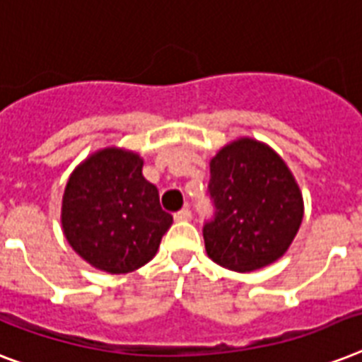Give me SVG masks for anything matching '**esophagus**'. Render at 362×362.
I'll list each match as a JSON object with an SVG mask.
<instances>
[{
	"label": "esophagus",
	"instance_id": "esophagus-1",
	"mask_svg": "<svg viewBox=\"0 0 362 362\" xmlns=\"http://www.w3.org/2000/svg\"><path fill=\"white\" fill-rule=\"evenodd\" d=\"M176 221H189L191 219V211L187 208H182L180 211H176L175 214Z\"/></svg>",
	"mask_w": 362,
	"mask_h": 362
}]
</instances>
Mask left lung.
Segmentation results:
<instances>
[{
    "label": "left lung",
    "mask_w": 362,
    "mask_h": 362,
    "mask_svg": "<svg viewBox=\"0 0 362 362\" xmlns=\"http://www.w3.org/2000/svg\"><path fill=\"white\" fill-rule=\"evenodd\" d=\"M216 217L202 228L208 257L249 273L283 257L303 221V195L272 146L251 137L225 145L210 160Z\"/></svg>",
    "instance_id": "left-lung-1"
}]
</instances>
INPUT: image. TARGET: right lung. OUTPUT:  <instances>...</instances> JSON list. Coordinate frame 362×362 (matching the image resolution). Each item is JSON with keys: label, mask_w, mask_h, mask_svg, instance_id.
Listing matches in <instances>:
<instances>
[{"label": "right lung", "mask_w": 362, "mask_h": 362, "mask_svg": "<svg viewBox=\"0 0 362 362\" xmlns=\"http://www.w3.org/2000/svg\"><path fill=\"white\" fill-rule=\"evenodd\" d=\"M61 225L70 247L96 269L130 273L151 262L173 225L137 152L105 146L76 167L64 187Z\"/></svg>", "instance_id": "1"}]
</instances>
